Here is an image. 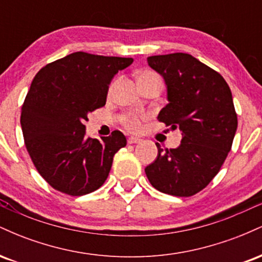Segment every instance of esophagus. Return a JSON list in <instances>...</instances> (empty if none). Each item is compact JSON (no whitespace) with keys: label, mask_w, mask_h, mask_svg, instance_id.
I'll return each mask as SVG.
<instances>
[{"label":"esophagus","mask_w":262,"mask_h":262,"mask_svg":"<svg viewBox=\"0 0 262 262\" xmlns=\"http://www.w3.org/2000/svg\"><path fill=\"white\" fill-rule=\"evenodd\" d=\"M140 141H141L140 138H137V137H129L128 138L129 144H137V143H140Z\"/></svg>","instance_id":"obj_1"}]
</instances>
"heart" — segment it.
<instances>
[{
  "mask_svg": "<svg viewBox=\"0 0 262 262\" xmlns=\"http://www.w3.org/2000/svg\"><path fill=\"white\" fill-rule=\"evenodd\" d=\"M143 79H160V77L156 74L151 73V71H144V73L139 75V79L138 80ZM124 125L132 132L138 130L140 128V117L137 116V114H128L124 118Z\"/></svg>",
  "mask_w": 262,
  "mask_h": 262,
  "instance_id": "1",
  "label": "heart"
}]
</instances>
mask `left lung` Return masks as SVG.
<instances>
[{
  "mask_svg": "<svg viewBox=\"0 0 262 262\" xmlns=\"http://www.w3.org/2000/svg\"><path fill=\"white\" fill-rule=\"evenodd\" d=\"M148 65L166 85L169 103L158 119L179 128L182 140L165 151L156 143L146 177L164 193L192 196L212 181L231 149L237 128L231 91L221 74L189 54L149 56Z\"/></svg>",
  "mask_w": 262,
  "mask_h": 262,
  "instance_id": "1",
  "label": "left lung"
}]
</instances>
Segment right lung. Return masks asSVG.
Returning a JSON list of instances; mask_svg holds the SVG:
<instances>
[{
  "instance_id": "1",
  "label": "right lung",
  "mask_w": 262,
  "mask_h": 262,
  "mask_svg": "<svg viewBox=\"0 0 262 262\" xmlns=\"http://www.w3.org/2000/svg\"><path fill=\"white\" fill-rule=\"evenodd\" d=\"M132 58L76 52L45 65L22 107L26 148L41 177L62 193L83 196L103 185L113 156L127 145L119 130L86 137L87 114L106 104L111 81Z\"/></svg>"
}]
</instances>
